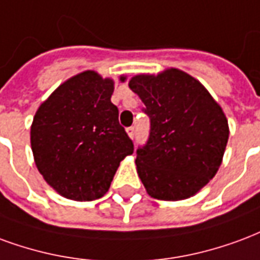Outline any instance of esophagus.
Segmentation results:
<instances>
[{
	"label": "esophagus",
	"instance_id": "esophagus-1",
	"mask_svg": "<svg viewBox=\"0 0 260 260\" xmlns=\"http://www.w3.org/2000/svg\"><path fill=\"white\" fill-rule=\"evenodd\" d=\"M126 132H127L128 137L134 138V136H136V130H134V127H127L126 128Z\"/></svg>",
	"mask_w": 260,
	"mask_h": 260
}]
</instances>
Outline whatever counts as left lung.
Masks as SVG:
<instances>
[{
    "label": "left lung",
    "mask_w": 260,
    "mask_h": 260,
    "mask_svg": "<svg viewBox=\"0 0 260 260\" xmlns=\"http://www.w3.org/2000/svg\"><path fill=\"white\" fill-rule=\"evenodd\" d=\"M128 87L151 120L136 159L145 190L156 200L190 198L220 168L229 140L224 112L200 81L174 68L134 76Z\"/></svg>",
    "instance_id": "8db88e82"
}]
</instances>
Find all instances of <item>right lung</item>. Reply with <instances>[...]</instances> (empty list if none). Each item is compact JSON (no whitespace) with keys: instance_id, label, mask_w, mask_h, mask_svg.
Listing matches in <instances>:
<instances>
[{"instance_id":"1","label":"right lung","mask_w":260,"mask_h":260,"mask_svg":"<svg viewBox=\"0 0 260 260\" xmlns=\"http://www.w3.org/2000/svg\"><path fill=\"white\" fill-rule=\"evenodd\" d=\"M113 88L112 79L86 70L62 83L34 115V162L45 181L65 198L104 197L120 162L134 151L111 102Z\"/></svg>"}]
</instances>
